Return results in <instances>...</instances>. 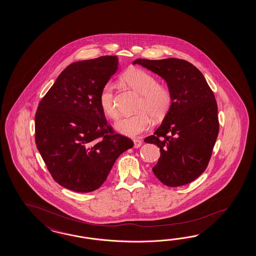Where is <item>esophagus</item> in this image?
<instances>
[{
    "label": "esophagus",
    "instance_id": "obj_1",
    "mask_svg": "<svg viewBox=\"0 0 256 256\" xmlns=\"http://www.w3.org/2000/svg\"><path fill=\"white\" fill-rule=\"evenodd\" d=\"M134 148H140L142 146V140H138V138H135L134 140Z\"/></svg>",
    "mask_w": 256,
    "mask_h": 256
}]
</instances>
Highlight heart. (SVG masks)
Listing matches in <instances>:
<instances>
[{
  "mask_svg": "<svg viewBox=\"0 0 256 256\" xmlns=\"http://www.w3.org/2000/svg\"><path fill=\"white\" fill-rule=\"evenodd\" d=\"M122 80L128 87L142 94L138 102V112L119 118L116 123V130L128 137H136L148 130L152 124V116L160 119L168 112L172 106L173 95L166 85L159 84L156 76L142 68L126 71ZM99 104L102 112L109 118L118 116V108L116 100L114 84L107 82L100 90Z\"/></svg>",
  "mask_w": 256,
  "mask_h": 256,
  "instance_id": "obj_1",
  "label": "heart"
}]
</instances>
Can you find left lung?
<instances>
[{
	"mask_svg": "<svg viewBox=\"0 0 256 256\" xmlns=\"http://www.w3.org/2000/svg\"><path fill=\"white\" fill-rule=\"evenodd\" d=\"M162 76L172 92V106L161 126L144 142L160 148L152 171L162 184L180 187L206 170L218 136V104L202 72L182 59H137Z\"/></svg>",
	"mask_w": 256,
	"mask_h": 256,
	"instance_id": "left-lung-1",
	"label": "left lung"
}]
</instances>
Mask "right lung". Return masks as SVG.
Instances as JSON below:
<instances>
[{
    "label": "right lung",
    "mask_w": 256,
    "mask_h": 256,
    "mask_svg": "<svg viewBox=\"0 0 256 256\" xmlns=\"http://www.w3.org/2000/svg\"><path fill=\"white\" fill-rule=\"evenodd\" d=\"M118 58L73 62L38 102L35 142L54 180L76 192H90L106 180L118 156L133 147L116 133L99 104Z\"/></svg>",
    "instance_id": "1"
}]
</instances>
